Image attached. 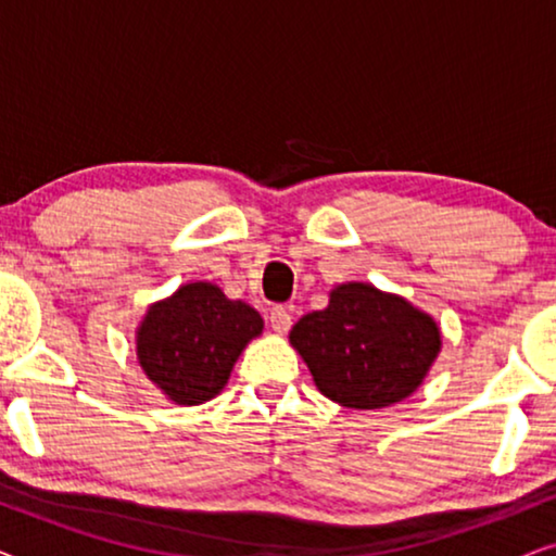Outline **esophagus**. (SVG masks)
Masks as SVG:
<instances>
[{"instance_id": "obj_1", "label": "esophagus", "mask_w": 556, "mask_h": 556, "mask_svg": "<svg viewBox=\"0 0 556 556\" xmlns=\"http://www.w3.org/2000/svg\"><path fill=\"white\" fill-rule=\"evenodd\" d=\"M291 324H293V316L286 306H276L270 311V326H273V331H276V333H288Z\"/></svg>"}]
</instances>
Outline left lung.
I'll return each instance as SVG.
<instances>
[{"mask_svg":"<svg viewBox=\"0 0 556 556\" xmlns=\"http://www.w3.org/2000/svg\"><path fill=\"white\" fill-rule=\"evenodd\" d=\"M288 341L324 397L349 409H382L417 392L443 333L402 295L349 280L331 288L329 306L299 318Z\"/></svg>","mask_w":556,"mask_h":556,"instance_id":"8db88e82","label":"left lung"}]
</instances>
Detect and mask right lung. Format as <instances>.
<instances>
[{
    "instance_id": "1",
    "label": "right lung",
    "mask_w": 556,
    "mask_h": 556,
    "mask_svg": "<svg viewBox=\"0 0 556 556\" xmlns=\"http://www.w3.org/2000/svg\"><path fill=\"white\" fill-rule=\"evenodd\" d=\"M261 333L253 306L194 280L147 308L136 326V359L174 405H204L225 390L242 349Z\"/></svg>"
}]
</instances>
